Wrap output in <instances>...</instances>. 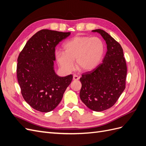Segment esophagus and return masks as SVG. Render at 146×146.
I'll use <instances>...</instances> for the list:
<instances>
[{
  "label": "esophagus",
  "mask_w": 146,
  "mask_h": 146,
  "mask_svg": "<svg viewBox=\"0 0 146 146\" xmlns=\"http://www.w3.org/2000/svg\"><path fill=\"white\" fill-rule=\"evenodd\" d=\"M79 78H80V77L77 76V75H74L73 76V80H79Z\"/></svg>",
  "instance_id": "34e87169"
}]
</instances>
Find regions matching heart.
I'll return each mask as SVG.
<instances>
[{
    "instance_id": "heart-1",
    "label": "heart",
    "mask_w": 146,
    "mask_h": 146,
    "mask_svg": "<svg viewBox=\"0 0 146 146\" xmlns=\"http://www.w3.org/2000/svg\"><path fill=\"white\" fill-rule=\"evenodd\" d=\"M64 52L58 51L56 57L60 66L66 71L72 70L76 60L77 67L82 71L94 69L102 60L105 43L99 37L77 36L64 43Z\"/></svg>"
}]
</instances>
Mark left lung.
Wrapping results in <instances>:
<instances>
[{
    "label": "left lung",
    "mask_w": 146,
    "mask_h": 146,
    "mask_svg": "<svg viewBox=\"0 0 146 146\" xmlns=\"http://www.w3.org/2000/svg\"><path fill=\"white\" fill-rule=\"evenodd\" d=\"M92 32L102 36L107 44V52L102 63L82 75L80 98L91 110L102 111L113 106L125 90L127 65L119 42L103 30Z\"/></svg>",
    "instance_id": "left-lung-1"
}]
</instances>
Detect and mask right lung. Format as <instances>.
Masks as SVG:
<instances>
[{"mask_svg":"<svg viewBox=\"0 0 146 146\" xmlns=\"http://www.w3.org/2000/svg\"><path fill=\"white\" fill-rule=\"evenodd\" d=\"M70 32L44 29L26 43L17 58V77L24 100L37 111L54 110L72 80L71 74L60 77L54 70L55 47Z\"/></svg>","mask_w":146,"mask_h":146,"instance_id":"right-lung-1","label":"right lung"}]
</instances>
